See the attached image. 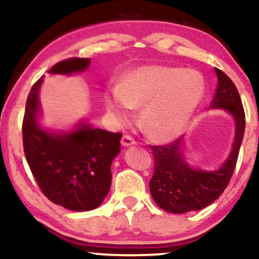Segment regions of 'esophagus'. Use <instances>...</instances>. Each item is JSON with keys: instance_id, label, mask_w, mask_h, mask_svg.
<instances>
[{"instance_id": "34e87169", "label": "esophagus", "mask_w": 259, "mask_h": 259, "mask_svg": "<svg viewBox=\"0 0 259 259\" xmlns=\"http://www.w3.org/2000/svg\"><path fill=\"white\" fill-rule=\"evenodd\" d=\"M135 144H136V141L130 135H124L123 138H121V145H123L124 147L133 146V145H135Z\"/></svg>"}]
</instances>
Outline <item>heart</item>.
I'll return each mask as SVG.
<instances>
[{
    "mask_svg": "<svg viewBox=\"0 0 259 259\" xmlns=\"http://www.w3.org/2000/svg\"><path fill=\"white\" fill-rule=\"evenodd\" d=\"M206 95L201 73L164 64H147L130 70L119 88L105 94L106 108L119 123L142 107L141 121L148 135L170 141L185 133Z\"/></svg>",
    "mask_w": 259,
    "mask_h": 259,
    "instance_id": "1",
    "label": "heart"
}]
</instances>
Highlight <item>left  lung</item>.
Wrapping results in <instances>:
<instances>
[{"mask_svg": "<svg viewBox=\"0 0 259 259\" xmlns=\"http://www.w3.org/2000/svg\"><path fill=\"white\" fill-rule=\"evenodd\" d=\"M215 74L218 85L210 108L225 109L233 115V148L221 168L207 171L187 164L183 154V139L162 146H151L154 171L150 180V191L154 202L168 213L183 214L209 206L227 189L236 167L245 133V111L231 79L218 68H215Z\"/></svg>", "mask_w": 259, "mask_h": 259, "instance_id": "1", "label": "left lung"}]
</instances>
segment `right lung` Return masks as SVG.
<instances>
[{
	"instance_id": "right-lung-1",
	"label": "right lung",
	"mask_w": 259,
	"mask_h": 259,
	"mask_svg": "<svg viewBox=\"0 0 259 259\" xmlns=\"http://www.w3.org/2000/svg\"><path fill=\"white\" fill-rule=\"evenodd\" d=\"M90 58H68L47 73L84 72ZM44 76L32 85L23 119L26 162L41 191L53 203L85 212L102 203L111 189V164L120 152V133L95 129L81 121L73 132L56 133L38 125V90Z\"/></svg>"
}]
</instances>
